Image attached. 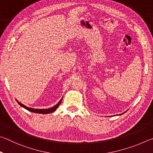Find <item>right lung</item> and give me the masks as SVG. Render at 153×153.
Wrapping results in <instances>:
<instances>
[{
  "instance_id": "add662e5",
  "label": "right lung",
  "mask_w": 153,
  "mask_h": 153,
  "mask_svg": "<svg viewBox=\"0 0 153 153\" xmlns=\"http://www.w3.org/2000/svg\"><path fill=\"white\" fill-rule=\"evenodd\" d=\"M62 99H63V98H61L60 101H59L57 104L56 105L54 106L53 107H51V108H46V109H37V108H30V107H27L26 106H25L24 105L22 104V103L19 102V101H17L18 104H19L20 106H22V107H24L25 109H27V111H30V112H32V113H40V114H48V113H51L54 112V111L56 110V108H58V107L59 105H60L61 102L62 101Z\"/></svg>"
}]
</instances>
